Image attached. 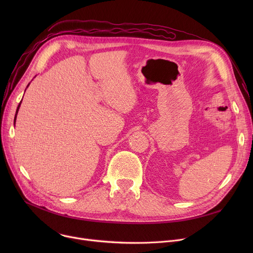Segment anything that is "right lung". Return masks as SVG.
I'll list each match as a JSON object with an SVG mask.
<instances>
[{
  "label": "right lung",
  "mask_w": 253,
  "mask_h": 253,
  "mask_svg": "<svg viewBox=\"0 0 253 253\" xmlns=\"http://www.w3.org/2000/svg\"><path fill=\"white\" fill-rule=\"evenodd\" d=\"M21 102V101H20ZM19 106H20V103H19V105L17 106V111H16V114H17V112H18V109H19ZM15 119H16V116H15ZM15 119H14V122H15Z\"/></svg>",
  "instance_id": "obj_1"
}]
</instances>
